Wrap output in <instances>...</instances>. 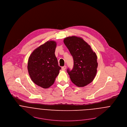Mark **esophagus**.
<instances>
[{"mask_svg":"<svg viewBox=\"0 0 127 127\" xmlns=\"http://www.w3.org/2000/svg\"><path fill=\"white\" fill-rule=\"evenodd\" d=\"M66 66H63V67H62V69L63 71H64V70L66 69Z\"/></svg>","mask_w":127,"mask_h":127,"instance_id":"esophagus-1","label":"esophagus"}]
</instances>
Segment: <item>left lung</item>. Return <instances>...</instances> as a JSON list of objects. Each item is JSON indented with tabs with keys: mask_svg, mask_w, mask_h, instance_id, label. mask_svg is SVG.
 I'll return each instance as SVG.
<instances>
[{
	"mask_svg": "<svg viewBox=\"0 0 127 127\" xmlns=\"http://www.w3.org/2000/svg\"><path fill=\"white\" fill-rule=\"evenodd\" d=\"M74 61L73 69L67 70L71 81L78 87H84L94 79L98 63L97 56L82 38L75 36L64 40Z\"/></svg>",
	"mask_w": 127,
	"mask_h": 127,
	"instance_id": "1",
	"label": "left lung"
}]
</instances>
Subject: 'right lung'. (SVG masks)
Listing matches in <instances>:
<instances>
[{
    "mask_svg": "<svg viewBox=\"0 0 127 127\" xmlns=\"http://www.w3.org/2000/svg\"><path fill=\"white\" fill-rule=\"evenodd\" d=\"M56 42L48 41L32 52L29 58L28 70L32 81L43 88L53 84L61 69L55 55Z\"/></svg>",
    "mask_w": 127,
    "mask_h": 127,
    "instance_id": "add662e5",
    "label": "right lung"
}]
</instances>
